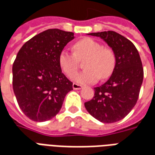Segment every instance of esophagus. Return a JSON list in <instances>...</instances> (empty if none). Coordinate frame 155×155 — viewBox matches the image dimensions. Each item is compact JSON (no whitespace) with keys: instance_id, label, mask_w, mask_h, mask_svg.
I'll use <instances>...</instances> for the list:
<instances>
[{"instance_id":"esophagus-1","label":"esophagus","mask_w":155,"mask_h":155,"mask_svg":"<svg viewBox=\"0 0 155 155\" xmlns=\"http://www.w3.org/2000/svg\"><path fill=\"white\" fill-rule=\"evenodd\" d=\"M72 86H73V89H74V90H81V89H82V87H83L81 84H76V83H73Z\"/></svg>"}]
</instances>
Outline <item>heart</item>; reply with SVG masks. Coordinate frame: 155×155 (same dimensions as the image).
Returning <instances> with one entry per match:
<instances>
[{
	"instance_id": "obj_1",
	"label": "heart",
	"mask_w": 155,
	"mask_h": 155,
	"mask_svg": "<svg viewBox=\"0 0 155 155\" xmlns=\"http://www.w3.org/2000/svg\"><path fill=\"white\" fill-rule=\"evenodd\" d=\"M71 53L66 50L61 51L58 61L61 70L67 76L77 71L80 61H84L85 71L74 74L73 80L80 84H94L99 79L110 77L116 67L117 57L113 49L104 47L101 42L91 37H84L73 45Z\"/></svg>"
}]
</instances>
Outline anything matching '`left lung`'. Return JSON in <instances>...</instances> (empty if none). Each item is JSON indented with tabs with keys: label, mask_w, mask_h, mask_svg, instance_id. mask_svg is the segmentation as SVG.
I'll use <instances>...</instances> for the list:
<instances>
[{
	"label": "left lung",
	"mask_w": 155,
	"mask_h": 155,
	"mask_svg": "<svg viewBox=\"0 0 155 155\" xmlns=\"http://www.w3.org/2000/svg\"><path fill=\"white\" fill-rule=\"evenodd\" d=\"M89 35L103 39L115 52L117 63L110 78L94 88V97L84 103V107L101 122L114 123L124 119L136 104L143 79L141 59L134 45L117 32Z\"/></svg>",
	"instance_id": "1"
}]
</instances>
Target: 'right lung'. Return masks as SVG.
Listing matches in <instances>:
<instances>
[{
    "mask_svg": "<svg viewBox=\"0 0 155 155\" xmlns=\"http://www.w3.org/2000/svg\"><path fill=\"white\" fill-rule=\"evenodd\" d=\"M74 33L49 29L22 45L12 66L16 101L26 117L36 122L52 119L61 110L73 83L61 72L58 58Z\"/></svg>",
    "mask_w": 155,
    "mask_h": 155,
    "instance_id": "right-lung-1",
    "label": "right lung"
}]
</instances>
